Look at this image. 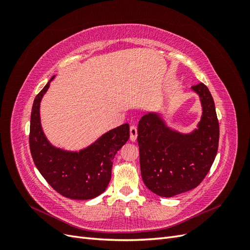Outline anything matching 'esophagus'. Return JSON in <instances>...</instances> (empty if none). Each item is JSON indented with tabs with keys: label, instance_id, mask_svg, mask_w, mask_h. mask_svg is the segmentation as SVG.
<instances>
[{
	"label": "esophagus",
	"instance_id": "1",
	"mask_svg": "<svg viewBox=\"0 0 250 250\" xmlns=\"http://www.w3.org/2000/svg\"><path fill=\"white\" fill-rule=\"evenodd\" d=\"M129 131H130V141L131 142L137 141V139H138V129H137V127L131 126Z\"/></svg>",
	"mask_w": 250,
	"mask_h": 250
}]
</instances>
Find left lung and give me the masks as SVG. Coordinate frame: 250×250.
I'll list each match as a JSON object with an SVG mask.
<instances>
[{"label": "left lung", "mask_w": 250, "mask_h": 250, "mask_svg": "<svg viewBox=\"0 0 250 250\" xmlns=\"http://www.w3.org/2000/svg\"><path fill=\"white\" fill-rule=\"evenodd\" d=\"M191 89L199 97L202 110L192 131L171 127L157 110L146 113L139 123L142 178L151 192L162 197H173L197 187L218 151L219 123L213 97L203 83Z\"/></svg>", "instance_id": "left-lung-1"}]
</instances>
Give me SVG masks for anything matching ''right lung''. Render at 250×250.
<instances>
[{
	"label": "right lung",
	"mask_w": 250,
	"mask_h": 250,
	"mask_svg": "<svg viewBox=\"0 0 250 250\" xmlns=\"http://www.w3.org/2000/svg\"><path fill=\"white\" fill-rule=\"evenodd\" d=\"M53 76L35 97L30 120V151L37 170L60 195L87 200L101 195L110 181L112 160L129 139V125L123 124L103 133L79 150H66L48 140L41 121V102Z\"/></svg>",
	"instance_id": "1"
}]
</instances>
